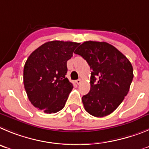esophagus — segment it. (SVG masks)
<instances>
[{
  "instance_id": "esophagus-1",
  "label": "esophagus",
  "mask_w": 149,
  "mask_h": 149,
  "mask_svg": "<svg viewBox=\"0 0 149 149\" xmlns=\"http://www.w3.org/2000/svg\"><path fill=\"white\" fill-rule=\"evenodd\" d=\"M81 80L80 79H77L76 81V83L77 84H81Z\"/></svg>"
}]
</instances>
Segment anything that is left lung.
<instances>
[{
  "mask_svg": "<svg viewBox=\"0 0 149 149\" xmlns=\"http://www.w3.org/2000/svg\"><path fill=\"white\" fill-rule=\"evenodd\" d=\"M92 70L91 90L82 96L85 111L96 117L109 115L122 103L133 80L129 60L107 42L84 41L75 51Z\"/></svg>",
  "mask_w": 149,
  "mask_h": 149,
  "instance_id": "left-lung-1",
  "label": "left lung"
}]
</instances>
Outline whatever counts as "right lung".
<instances>
[{
    "label": "right lung",
    "instance_id": "right-lung-1",
    "mask_svg": "<svg viewBox=\"0 0 149 149\" xmlns=\"http://www.w3.org/2000/svg\"><path fill=\"white\" fill-rule=\"evenodd\" d=\"M79 43L52 41L28 57L24 68V84L28 99L36 108L56 113L65 105L73 84L65 77L67 61Z\"/></svg>",
    "mask_w": 149,
    "mask_h": 149
}]
</instances>
